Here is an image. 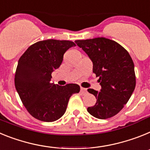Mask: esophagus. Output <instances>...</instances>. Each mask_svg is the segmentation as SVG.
<instances>
[{
    "label": "esophagus",
    "instance_id": "34e87169",
    "mask_svg": "<svg viewBox=\"0 0 150 150\" xmlns=\"http://www.w3.org/2000/svg\"><path fill=\"white\" fill-rule=\"evenodd\" d=\"M81 93H82V94H85L87 93V89L84 88H81Z\"/></svg>",
    "mask_w": 150,
    "mask_h": 150
}]
</instances>
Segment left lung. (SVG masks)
I'll use <instances>...</instances> for the list:
<instances>
[{
	"label": "left lung",
	"mask_w": 150,
	"mask_h": 150,
	"mask_svg": "<svg viewBox=\"0 0 150 150\" xmlns=\"http://www.w3.org/2000/svg\"><path fill=\"white\" fill-rule=\"evenodd\" d=\"M93 62V72L99 77L100 91L88 89L96 97L97 103L88 108L95 118H111L123 109L136 86L134 65L128 52L120 44L105 38L77 40Z\"/></svg>",
	"instance_id": "left-lung-1"
}]
</instances>
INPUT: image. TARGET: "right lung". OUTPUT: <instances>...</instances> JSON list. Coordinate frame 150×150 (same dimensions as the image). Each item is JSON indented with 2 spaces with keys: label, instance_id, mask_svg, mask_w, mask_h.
<instances>
[{
  "label": "right lung",
  "instance_id": "right-lung-1",
  "mask_svg": "<svg viewBox=\"0 0 150 150\" xmlns=\"http://www.w3.org/2000/svg\"><path fill=\"white\" fill-rule=\"evenodd\" d=\"M70 41L49 39L31 45L19 58L15 87L27 111L42 122L58 120L64 115L71 96L80 91L76 84L59 86L50 82L51 73L60 66Z\"/></svg>",
  "mask_w": 150,
  "mask_h": 150
}]
</instances>
